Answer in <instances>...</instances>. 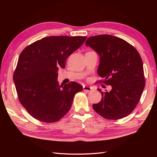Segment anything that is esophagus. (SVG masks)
<instances>
[{
  "mask_svg": "<svg viewBox=\"0 0 157 157\" xmlns=\"http://www.w3.org/2000/svg\"><path fill=\"white\" fill-rule=\"evenodd\" d=\"M83 89H84V91H86V92H90V91H91L93 88H92V87H90V86H84V88H83Z\"/></svg>",
  "mask_w": 157,
  "mask_h": 157,
  "instance_id": "obj_1",
  "label": "esophagus"
}]
</instances>
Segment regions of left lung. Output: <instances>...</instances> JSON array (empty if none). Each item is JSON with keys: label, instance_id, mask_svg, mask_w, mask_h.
<instances>
[{"label": "left lung", "instance_id": "obj_1", "mask_svg": "<svg viewBox=\"0 0 157 157\" xmlns=\"http://www.w3.org/2000/svg\"><path fill=\"white\" fill-rule=\"evenodd\" d=\"M86 45L101 57L97 73L103 79L96 83L112 87L111 91L101 92V101L93 105V109L106 119L125 117L138 104L145 87L140 55L129 43L111 35L91 36Z\"/></svg>", "mask_w": 157, "mask_h": 157}]
</instances>
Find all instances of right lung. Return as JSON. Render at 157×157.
Here are the masks:
<instances>
[{
	"label": "right lung",
	"mask_w": 157,
	"mask_h": 157,
	"mask_svg": "<svg viewBox=\"0 0 157 157\" xmlns=\"http://www.w3.org/2000/svg\"><path fill=\"white\" fill-rule=\"evenodd\" d=\"M86 36H48L23 50L13 73L19 101L36 119L58 121L69 112L74 96L82 90L78 83L57 82L58 70L83 44Z\"/></svg>",
	"instance_id": "1"
}]
</instances>
